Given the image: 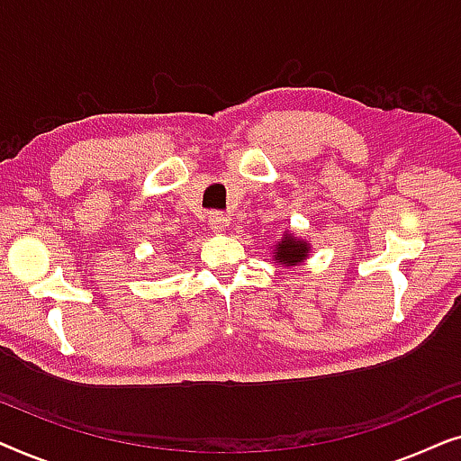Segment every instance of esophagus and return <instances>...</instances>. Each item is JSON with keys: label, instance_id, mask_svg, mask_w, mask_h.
I'll return each instance as SVG.
<instances>
[{"label": "esophagus", "instance_id": "obj_1", "mask_svg": "<svg viewBox=\"0 0 461 461\" xmlns=\"http://www.w3.org/2000/svg\"><path fill=\"white\" fill-rule=\"evenodd\" d=\"M226 226H229V220H226L224 213L213 212L210 216V229L213 232H222V230H226Z\"/></svg>", "mask_w": 461, "mask_h": 461}]
</instances>
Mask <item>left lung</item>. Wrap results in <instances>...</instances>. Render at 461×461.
<instances>
[{
    "mask_svg": "<svg viewBox=\"0 0 461 461\" xmlns=\"http://www.w3.org/2000/svg\"><path fill=\"white\" fill-rule=\"evenodd\" d=\"M308 254H311V248L306 241L295 239L294 232H285L281 241H276L273 260L285 264V267H295V264L304 262Z\"/></svg>",
    "mask_w": 461,
    "mask_h": 461,
    "instance_id": "obj_1",
    "label": "left lung"
}]
</instances>
